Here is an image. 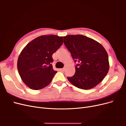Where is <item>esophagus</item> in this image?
I'll return each mask as SVG.
<instances>
[{"mask_svg": "<svg viewBox=\"0 0 126 126\" xmlns=\"http://www.w3.org/2000/svg\"><path fill=\"white\" fill-rule=\"evenodd\" d=\"M60 70L61 71H64V70H65V68H62V69H60Z\"/></svg>", "mask_w": 126, "mask_h": 126, "instance_id": "esophagus-1", "label": "esophagus"}]
</instances>
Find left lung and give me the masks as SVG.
I'll list each match as a JSON object with an SVG mask.
<instances>
[{"label": "left lung", "instance_id": "left-lung-1", "mask_svg": "<svg viewBox=\"0 0 126 126\" xmlns=\"http://www.w3.org/2000/svg\"><path fill=\"white\" fill-rule=\"evenodd\" d=\"M64 44L75 63V75L67 79L71 84L82 89H90L102 81L109 69L108 55L97 41L86 36L76 35L63 37Z\"/></svg>", "mask_w": 126, "mask_h": 126}]
</instances>
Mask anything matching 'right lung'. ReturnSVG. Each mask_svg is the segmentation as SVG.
<instances>
[{"mask_svg":"<svg viewBox=\"0 0 126 126\" xmlns=\"http://www.w3.org/2000/svg\"><path fill=\"white\" fill-rule=\"evenodd\" d=\"M63 37L43 35L26 46L19 56L17 68L22 80L30 89L48 86L57 73L52 68V55L63 43Z\"/></svg>","mask_w":126,"mask_h":126,"instance_id":"right-lung-1","label":"right lung"}]
</instances>
